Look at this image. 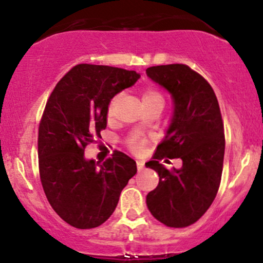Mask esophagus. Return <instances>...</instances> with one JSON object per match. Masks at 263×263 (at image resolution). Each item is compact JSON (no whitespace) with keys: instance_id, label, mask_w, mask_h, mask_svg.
<instances>
[{"instance_id":"1","label":"esophagus","mask_w":263,"mask_h":263,"mask_svg":"<svg viewBox=\"0 0 263 263\" xmlns=\"http://www.w3.org/2000/svg\"><path fill=\"white\" fill-rule=\"evenodd\" d=\"M143 167H145V164L142 161H137V170L142 171Z\"/></svg>"}]
</instances>
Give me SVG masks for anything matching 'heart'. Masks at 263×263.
I'll return each instance as SVG.
<instances>
[{
  "label": "heart",
  "instance_id": "b5f03b06",
  "mask_svg": "<svg viewBox=\"0 0 263 263\" xmlns=\"http://www.w3.org/2000/svg\"><path fill=\"white\" fill-rule=\"evenodd\" d=\"M141 98H142V102L143 104H145V107L154 106V104H161V106H164L165 103V98L164 96H162V93L155 87L143 88V89L141 90ZM117 99H118V96H115L109 101L108 107H107V116H108V117H110V116L113 115V109H115V104ZM145 145H146V140L141 139L139 136H134L127 141V146H128L129 150L134 151V153H141V151L143 150V147H145Z\"/></svg>",
  "mask_w": 263,
  "mask_h": 263
}]
</instances>
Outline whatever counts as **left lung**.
<instances>
[{
  "mask_svg": "<svg viewBox=\"0 0 263 263\" xmlns=\"http://www.w3.org/2000/svg\"><path fill=\"white\" fill-rule=\"evenodd\" d=\"M146 73L174 99L166 136L146 162L159 174V185L146 203L162 224L185 228L203 217L219 189L226 147L222 113L211 84L190 66H150ZM165 157L181 158L182 168H164L158 161Z\"/></svg>",
  "mask_w": 263,
  "mask_h": 263,
  "instance_id": "left-lung-1",
  "label": "left lung"
}]
</instances>
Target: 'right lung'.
Instances as JSON below:
<instances>
[{
  "instance_id": "right-lung-1",
  "label": "right lung",
  "mask_w": 263,
  "mask_h": 263,
  "mask_svg": "<svg viewBox=\"0 0 263 263\" xmlns=\"http://www.w3.org/2000/svg\"><path fill=\"white\" fill-rule=\"evenodd\" d=\"M139 78L134 70L78 64L46 102L37 137L40 180L51 208L71 227L103 224L137 173L136 161L121 151L98 165L84 159V150L106 129L110 99Z\"/></svg>"
}]
</instances>
